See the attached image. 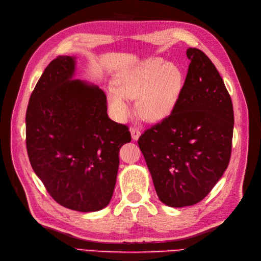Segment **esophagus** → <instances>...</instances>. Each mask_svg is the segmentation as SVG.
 Masks as SVG:
<instances>
[{
	"label": "esophagus",
	"instance_id": "esophagus-1",
	"mask_svg": "<svg viewBox=\"0 0 261 261\" xmlns=\"http://www.w3.org/2000/svg\"><path fill=\"white\" fill-rule=\"evenodd\" d=\"M130 134H132V138L134 140H137L140 136V130L136 127H130Z\"/></svg>",
	"mask_w": 261,
	"mask_h": 261
}]
</instances>
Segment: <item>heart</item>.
Listing matches in <instances>:
<instances>
[{
  "instance_id": "heart-1",
  "label": "heart",
  "mask_w": 261,
  "mask_h": 261,
  "mask_svg": "<svg viewBox=\"0 0 261 261\" xmlns=\"http://www.w3.org/2000/svg\"><path fill=\"white\" fill-rule=\"evenodd\" d=\"M115 86L107 88L113 114L124 120L130 114V99H136L139 116L147 122H160L175 109L184 86L179 67L159 58H150L118 73Z\"/></svg>"
}]
</instances>
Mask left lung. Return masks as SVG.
Instances as JSON below:
<instances>
[{
  "mask_svg": "<svg viewBox=\"0 0 261 261\" xmlns=\"http://www.w3.org/2000/svg\"><path fill=\"white\" fill-rule=\"evenodd\" d=\"M191 60L173 112L138 139L159 199L170 207L201 201L230 162L234 112L222 77L201 50Z\"/></svg>",
  "mask_w": 261,
  "mask_h": 261,
  "instance_id": "obj_1",
  "label": "left lung"
}]
</instances>
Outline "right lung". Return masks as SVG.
Here are the masks:
<instances>
[{"mask_svg": "<svg viewBox=\"0 0 261 261\" xmlns=\"http://www.w3.org/2000/svg\"><path fill=\"white\" fill-rule=\"evenodd\" d=\"M75 58L51 61L26 112L29 161L52 198L67 209L98 211L112 198L128 127L110 120L99 87L73 80Z\"/></svg>", "mask_w": 261, "mask_h": 261, "instance_id": "add662e5", "label": "right lung"}]
</instances>
